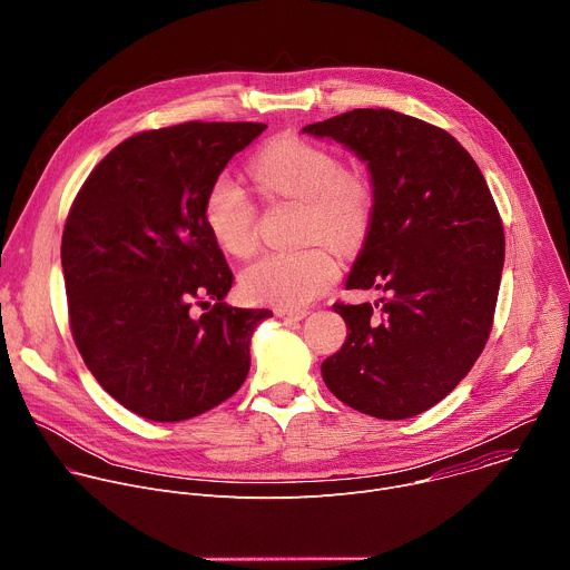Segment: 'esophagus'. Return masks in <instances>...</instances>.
Masks as SVG:
<instances>
[{"label":"esophagus","mask_w":570,"mask_h":570,"mask_svg":"<svg viewBox=\"0 0 570 570\" xmlns=\"http://www.w3.org/2000/svg\"><path fill=\"white\" fill-rule=\"evenodd\" d=\"M277 317L284 322H297L302 317H306L304 308H295V311H286V308H277Z\"/></svg>","instance_id":"1"}]
</instances>
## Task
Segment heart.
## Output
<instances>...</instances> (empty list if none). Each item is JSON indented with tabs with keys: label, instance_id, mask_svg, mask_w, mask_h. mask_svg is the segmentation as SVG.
Returning a JSON list of instances; mask_svg holds the SVG:
<instances>
[{
	"label": "heart",
	"instance_id": "1",
	"mask_svg": "<svg viewBox=\"0 0 570 570\" xmlns=\"http://www.w3.org/2000/svg\"><path fill=\"white\" fill-rule=\"evenodd\" d=\"M253 178L273 196L302 203L304 238L324 236L350 250L365 238L374 212V189L358 171H345L341 159L306 139H273L250 165ZM205 225L218 246L234 257L255 250V205L229 176H218L203 203ZM338 277L334 253L320 240L259 257L240 275L248 299L286 311L311 304Z\"/></svg>",
	"mask_w": 570,
	"mask_h": 570
}]
</instances>
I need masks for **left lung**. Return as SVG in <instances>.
Segmentation results:
<instances>
[{"instance_id":"1","label":"left lung","mask_w":570,"mask_h":570,"mask_svg":"<svg viewBox=\"0 0 570 570\" xmlns=\"http://www.w3.org/2000/svg\"><path fill=\"white\" fill-rule=\"evenodd\" d=\"M302 132L334 139L365 161L372 223L347 288L372 304H334L347 324L322 379L350 409L415 417L473 367L492 332L505 234L473 157L446 130L394 110L361 108Z\"/></svg>"}]
</instances>
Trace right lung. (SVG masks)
Instances as JSON below:
<instances>
[{"label":"right lung","instance_id":"right-lung-1","mask_svg":"<svg viewBox=\"0 0 570 570\" xmlns=\"http://www.w3.org/2000/svg\"><path fill=\"white\" fill-rule=\"evenodd\" d=\"M264 130L189 121L128 137L69 209L60 262L73 343L99 385L144 420L203 415L250 372L253 334L273 311L225 304L234 277L203 203ZM194 303L210 308L196 318Z\"/></svg>","mask_w":570,"mask_h":570}]
</instances>
